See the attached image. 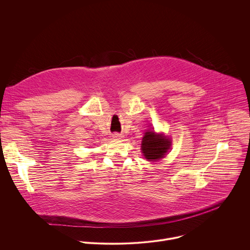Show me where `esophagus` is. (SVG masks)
Wrapping results in <instances>:
<instances>
[{
  "label": "esophagus",
  "mask_w": 250,
  "mask_h": 250,
  "mask_svg": "<svg viewBox=\"0 0 250 250\" xmlns=\"http://www.w3.org/2000/svg\"><path fill=\"white\" fill-rule=\"evenodd\" d=\"M113 138H115V139H122L123 137H124V135L122 134V133H119V132H115V133H113Z\"/></svg>",
  "instance_id": "obj_1"
}]
</instances>
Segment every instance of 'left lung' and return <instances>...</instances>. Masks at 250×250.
I'll return each instance as SVG.
<instances>
[{
  "label": "left lung",
  "instance_id": "8db88e82",
  "mask_svg": "<svg viewBox=\"0 0 250 250\" xmlns=\"http://www.w3.org/2000/svg\"><path fill=\"white\" fill-rule=\"evenodd\" d=\"M170 146V141L154 131L146 132L141 142L142 153L146 159L156 161L162 158Z\"/></svg>",
  "mask_w": 250,
  "mask_h": 250
}]
</instances>
